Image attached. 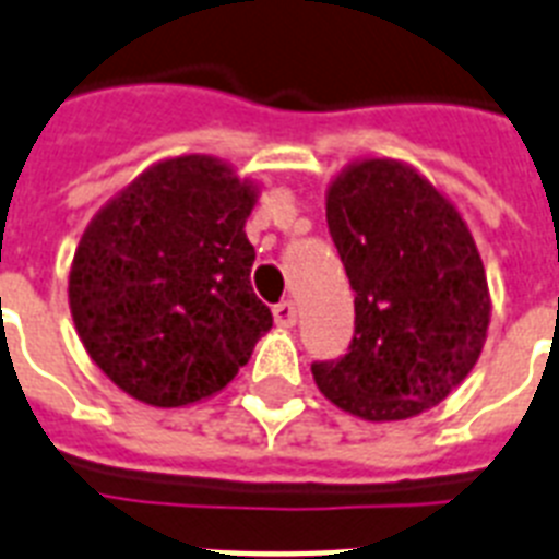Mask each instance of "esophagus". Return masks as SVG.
I'll use <instances>...</instances> for the list:
<instances>
[{
    "mask_svg": "<svg viewBox=\"0 0 559 559\" xmlns=\"http://www.w3.org/2000/svg\"><path fill=\"white\" fill-rule=\"evenodd\" d=\"M272 316H275V324L278 326H293L298 321V310H295L293 301H281L272 307Z\"/></svg>",
    "mask_w": 559,
    "mask_h": 559,
    "instance_id": "34e87169",
    "label": "esophagus"
}]
</instances>
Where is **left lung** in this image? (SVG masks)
I'll list each match as a JSON object with an SVG mask.
<instances>
[{"mask_svg":"<svg viewBox=\"0 0 559 559\" xmlns=\"http://www.w3.org/2000/svg\"><path fill=\"white\" fill-rule=\"evenodd\" d=\"M326 226L356 293L347 353L312 361L330 402L370 421L439 405L483 353L491 301L460 212L396 160H365L326 192Z\"/></svg>","mask_w":559,"mask_h":559,"instance_id":"obj_1","label":"left lung"}]
</instances>
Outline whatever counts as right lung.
Listing matches in <instances>:
<instances>
[{
    "mask_svg": "<svg viewBox=\"0 0 559 559\" xmlns=\"http://www.w3.org/2000/svg\"><path fill=\"white\" fill-rule=\"evenodd\" d=\"M255 189L203 154L163 160L99 209L68 301L97 367L129 396L180 407L233 382L272 326L243 224Z\"/></svg>",
    "mask_w": 559,
    "mask_h": 559,
    "instance_id": "1",
    "label": "right lung"
}]
</instances>
